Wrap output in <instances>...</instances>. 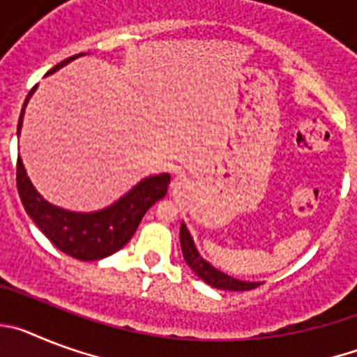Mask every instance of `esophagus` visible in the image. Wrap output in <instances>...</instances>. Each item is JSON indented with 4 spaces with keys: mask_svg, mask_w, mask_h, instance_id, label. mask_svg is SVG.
Instances as JSON below:
<instances>
[{
    "mask_svg": "<svg viewBox=\"0 0 357 357\" xmlns=\"http://www.w3.org/2000/svg\"><path fill=\"white\" fill-rule=\"evenodd\" d=\"M169 189H172L175 195H181L184 193L185 189H188V178L184 175H176L173 176L172 184H169Z\"/></svg>",
    "mask_w": 357,
    "mask_h": 357,
    "instance_id": "1",
    "label": "esophagus"
}]
</instances>
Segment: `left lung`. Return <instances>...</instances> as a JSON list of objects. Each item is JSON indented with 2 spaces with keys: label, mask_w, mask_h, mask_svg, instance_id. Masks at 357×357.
Listing matches in <instances>:
<instances>
[{
  "label": "left lung",
  "mask_w": 357,
  "mask_h": 357,
  "mask_svg": "<svg viewBox=\"0 0 357 357\" xmlns=\"http://www.w3.org/2000/svg\"><path fill=\"white\" fill-rule=\"evenodd\" d=\"M181 247L188 266L191 268L206 284L213 286V288L227 289V291H248V289H254L255 286L261 284V282H248V280L234 279V277L220 272V270L214 268L209 261L204 259L200 255V252L197 250V245H195L193 238L189 234V230L184 222H182L181 225Z\"/></svg>",
  "instance_id": "8db88e82"
}]
</instances>
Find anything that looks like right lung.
I'll return each mask as SVG.
<instances>
[{
	"mask_svg": "<svg viewBox=\"0 0 357 357\" xmlns=\"http://www.w3.org/2000/svg\"><path fill=\"white\" fill-rule=\"evenodd\" d=\"M82 55L85 53H78L62 61L61 64L50 69L46 77ZM36 89L37 85L28 93L23 109H21L17 137L21 135V127H23L24 109ZM168 184L169 173L144 176L143 181L128 189L114 204L100 211H93V213H75V211L62 209L44 200L28 178L21 157L17 159V191L24 211L59 250L80 261L103 259L125 247L134 236L135 229L139 227L144 213L168 193Z\"/></svg>",
	"mask_w": 357,
	"mask_h": 357,
	"instance_id": "right-lung-1",
	"label": "right lung"
}]
</instances>
